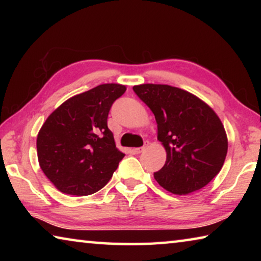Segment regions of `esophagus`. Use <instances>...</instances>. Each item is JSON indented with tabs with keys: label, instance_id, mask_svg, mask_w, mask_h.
I'll list each match as a JSON object with an SVG mask.
<instances>
[{
	"label": "esophagus",
	"instance_id": "obj_1",
	"mask_svg": "<svg viewBox=\"0 0 261 261\" xmlns=\"http://www.w3.org/2000/svg\"><path fill=\"white\" fill-rule=\"evenodd\" d=\"M145 148H146V146H143V147H138V148H135L134 151L136 152V153H141V152H144L145 151Z\"/></svg>",
	"mask_w": 261,
	"mask_h": 261
}]
</instances>
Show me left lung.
Instances as JSON below:
<instances>
[{
	"label": "left lung",
	"instance_id": "8db88e82",
	"mask_svg": "<svg viewBox=\"0 0 261 261\" xmlns=\"http://www.w3.org/2000/svg\"><path fill=\"white\" fill-rule=\"evenodd\" d=\"M135 93L155 116L158 140L166 163L154 173L161 187L174 194H190L220 173L228 151L226 130L208 105L182 88L162 84L134 86Z\"/></svg>",
	"mask_w": 261,
	"mask_h": 261
}]
</instances>
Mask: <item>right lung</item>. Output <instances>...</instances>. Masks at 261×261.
Wrapping results in <instances>:
<instances>
[{"instance_id": "obj_1", "label": "right lung", "mask_w": 261, "mask_h": 261, "mask_svg": "<svg viewBox=\"0 0 261 261\" xmlns=\"http://www.w3.org/2000/svg\"><path fill=\"white\" fill-rule=\"evenodd\" d=\"M121 84H102L64 101L43 123L37 138L43 174L61 192L88 196L112 178L124 158L116 147L107 118Z\"/></svg>"}]
</instances>
